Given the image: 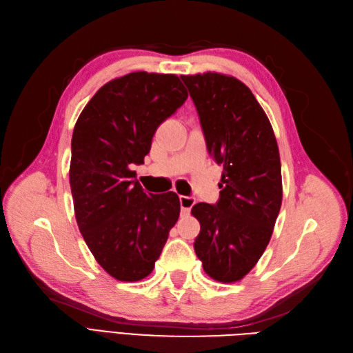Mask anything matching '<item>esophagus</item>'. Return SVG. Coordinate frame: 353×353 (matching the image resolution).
<instances>
[{
	"label": "esophagus",
	"mask_w": 353,
	"mask_h": 353,
	"mask_svg": "<svg viewBox=\"0 0 353 353\" xmlns=\"http://www.w3.org/2000/svg\"><path fill=\"white\" fill-rule=\"evenodd\" d=\"M194 203H196V199H194V197H190V196H181V197H179L181 210H183L184 215H187V213H190L191 208L194 206Z\"/></svg>",
	"instance_id": "34e87169"
}]
</instances>
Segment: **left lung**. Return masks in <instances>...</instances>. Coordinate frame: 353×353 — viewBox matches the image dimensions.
<instances>
[{
    "label": "left lung",
    "mask_w": 353,
    "mask_h": 353,
    "mask_svg": "<svg viewBox=\"0 0 353 353\" xmlns=\"http://www.w3.org/2000/svg\"><path fill=\"white\" fill-rule=\"evenodd\" d=\"M197 109L208 152L223 168L216 205L191 209L200 222L197 258L210 279L236 283L268 245L283 200L279 145L252 91L228 74H181Z\"/></svg>",
    "instance_id": "8db88e82"
}]
</instances>
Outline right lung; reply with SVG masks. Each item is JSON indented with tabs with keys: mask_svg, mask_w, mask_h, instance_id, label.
Returning <instances> with one entry per match:
<instances>
[{
	"mask_svg": "<svg viewBox=\"0 0 353 353\" xmlns=\"http://www.w3.org/2000/svg\"><path fill=\"white\" fill-rule=\"evenodd\" d=\"M187 97L176 74L132 72L103 85L74 125V218L95 261L119 281L143 280L153 271L178 221L174 191L145 194L131 168L144 163L157 126Z\"/></svg>",
	"mask_w": 353,
	"mask_h": 353,
	"instance_id": "add662e5",
	"label": "right lung"
}]
</instances>
